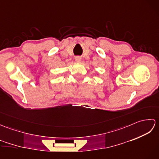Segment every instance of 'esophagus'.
I'll return each mask as SVG.
<instances>
[{"label": "esophagus", "instance_id": "1", "mask_svg": "<svg viewBox=\"0 0 159 159\" xmlns=\"http://www.w3.org/2000/svg\"><path fill=\"white\" fill-rule=\"evenodd\" d=\"M75 61L76 62H80L81 61V58L80 57H76L75 58Z\"/></svg>", "mask_w": 159, "mask_h": 159}]
</instances>
